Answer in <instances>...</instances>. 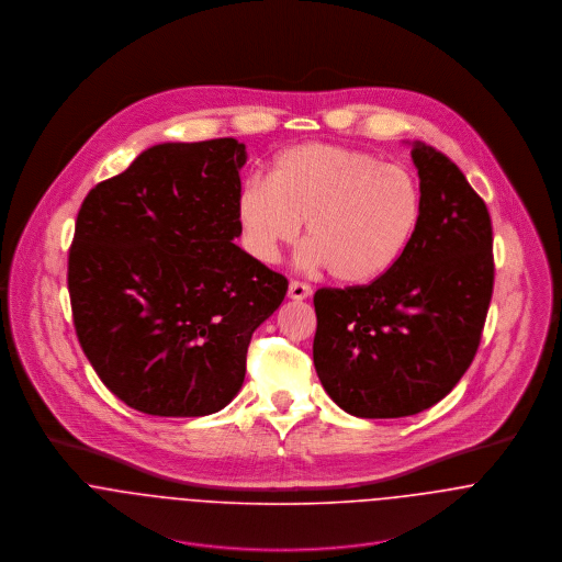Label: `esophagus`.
I'll list each match as a JSON object with an SVG mask.
<instances>
[{
	"instance_id": "esophagus-1",
	"label": "esophagus",
	"mask_w": 562,
	"mask_h": 562,
	"mask_svg": "<svg viewBox=\"0 0 562 562\" xmlns=\"http://www.w3.org/2000/svg\"><path fill=\"white\" fill-rule=\"evenodd\" d=\"M288 296H290L292 301H305V299L312 296V288L305 285V283H301V281H292L290 288H288Z\"/></svg>"
}]
</instances>
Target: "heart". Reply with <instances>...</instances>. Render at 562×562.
<instances>
[{"instance_id":"heart-1","label":"heart","mask_w":562,"mask_h":562,"mask_svg":"<svg viewBox=\"0 0 562 562\" xmlns=\"http://www.w3.org/2000/svg\"><path fill=\"white\" fill-rule=\"evenodd\" d=\"M244 248L272 263L305 223L303 263L326 268L344 285L383 277L422 223V188L401 164L326 143L279 154L266 179H248L236 196Z\"/></svg>"}]
</instances>
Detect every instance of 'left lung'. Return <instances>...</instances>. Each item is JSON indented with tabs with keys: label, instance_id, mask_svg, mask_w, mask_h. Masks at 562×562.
<instances>
[{
	"label": "left lung",
	"instance_id": "8db88e82",
	"mask_svg": "<svg viewBox=\"0 0 562 562\" xmlns=\"http://www.w3.org/2000/svg\"><path fill=\"white\" fill-rule=\"evenodd\" d=\"M422 223L370 285L322 288L314 366L324 392L366 419L415 415L446 398L474 361L493 292L486 205L459 166L411 145Z\"/></svg>",
	"mask_w": 562,
	"mask_h": 562
}]
</instances>
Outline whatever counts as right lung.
Returning <instances> with one entry per match:
<instances>
[{"label":"right lung","instance_id":"obj_1","mask_svg":"<svg viewBox=\"0 0 562 562\" xmlns=\"http://www.w3.org/2000/svg\"><path fill=\"white\" fill-rule=\"evenodd\" d=\"M246 147L164 143L97 183L69 250L81 350L127 406L201 417L240 392L255 328L288 279L241 250L236 196Z\"/></svg>","mask_w":562,"mask_h":562}]
</instances>
